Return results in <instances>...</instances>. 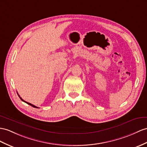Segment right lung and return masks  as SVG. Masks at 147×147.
Here are the masks:
<instances>
[{"mask_svg":"<svg viewBox=\"0 0 147 147\" xmlns=\"http://www.w3.org/2000/svg\"><path fill=\"white\" fill-rule=\"evenodd\" d=\"M17 94H18V93H17ZM18 95H19V98L21 99V100H22V101H23V102H26V103H27V104H28V105H31L32 107H34V108H37L38 109V107H36V106H35V105H32V104H31V103H28V102H26V101H25V100H24L22 98H21L20 97V95H19V94H18Z\"/></svg>","mask_w":147,"mask_h":147,"instance_id":"1","label":"right lung"}]
</instances>
